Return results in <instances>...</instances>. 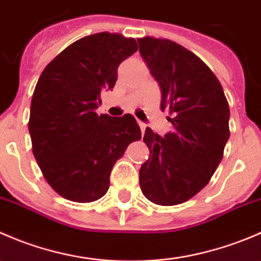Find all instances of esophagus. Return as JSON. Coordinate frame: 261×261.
<instances>
[{
	"mask_svg": "<svg viewBox=\"0 0 261 261\" xmlns=\"http://www.w3.org/2000/svg\"><path fill=\"white\" fill-rule=\"evenodd\" d=\"M139 126H140V128H141V133H145V128H146V125L144 122H141V121H139Z\"/></svg>",
	"mask_w": 261,
	"mask_h": 261,
	"instance_id": "1",
	"label": "esophagus"
}]
</instances>
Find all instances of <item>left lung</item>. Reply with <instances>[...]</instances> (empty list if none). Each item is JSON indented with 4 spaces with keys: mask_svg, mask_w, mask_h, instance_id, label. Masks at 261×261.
I'll return each mask as SVG.
<instances>
[{
    "mask_svg": "<svg viewBox=\"0 0 261 261\" xmlns=\"http://www.w3.org/2000/svg\"><path fill=\"white\" fill-rule=\"evenodd\" d=\"M140 54L162 91L172 133L160 138L146 127L149 159L139 183L149 201L174 206L208 184L230 138V109L220 81L192 51L168 39H138Z\"/></svg>",
    "mask_w": 261,
    "mask_h": 261,
    "instance_id": "8db88e82",
    "label": "left lung"
}]
</instances>
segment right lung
Here are the masks:
<instances>
[{
	"label": "right lung",
	"instance_id": "right-lung-1",
	"mask_svg": "<svg viewBox=\"0 0 261 261\" xmlns=\"http://www.w3.org/2000/svg\"><path fill=\"white\" fill-rule=\"evenodd\" d=\"M138 50L133 38L98 33L58 54L41 73L31 99L33 152L49 186L80 203L103 197L115 163L141 130L130 114L97 115L101 92L112 89L117 68Z\"/></svg>",
	"mask_w": 261,
	"mask_h": 261
}]
</instances>
